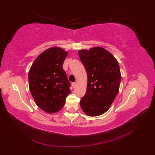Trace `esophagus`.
<instances>
[{
    "instance_id": "obj_1",
    "label": "esophagus",
    "mask_w": 155,
    "mask_h": 155,
    "mask_svg": "<svg viewBox=\"0 0 155 155\" xmlns=\"http://www.w3.org/2000/svg\"><path fill=\"white\" fill-rule=\"evenodd\" d=\"M76 85H77V83H76V82H75V83H72V87H73V88H75V87H76Z\"/></svg>"
}]
</instances>
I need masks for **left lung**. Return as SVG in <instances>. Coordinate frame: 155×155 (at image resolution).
Instances as JSON below:
<instances>
[{"label":"left lung","instance_id":"left-lung-1","mask_svg":"<svg viewBox=\"0 0 155 155\" xmlns=\"http://www.w3.org/2000/svg\"><path fill=\"white\" fill-rule=\"evenodd\" d=\"M87 74L85 95L80 106L88 116L104 114L118 94L121 73L118 61L106 49L96 46L78 51Z\"/></svg>","mask_w":155,"mask_h":155}]
</instances>
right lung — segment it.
Wrapping results in <instances>:
<instances>
[{"instance_id": "right-lung-1", "label": "right lung", "mask_w": 155, "mask_h": 155, "mask_svg": "<svg viewBox=\"0 0 155 155\" xmlns=\"http://www.w3.org/2000/svg\"><path fill=\"white\" fill-rule=\"evenodd\" d=\"M68 51L54 46L45 50L33 63L28 73L29 88L36 105L49 114L62 109L71 92L63 64Z\"/></svg>"}]
</instances>
